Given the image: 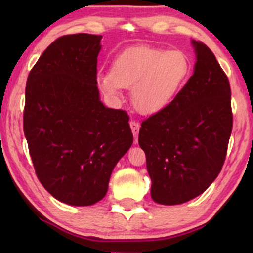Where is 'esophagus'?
<instances>
[{
	"label": "esophagus",
	"mask_w": 253,
	"mask_h": 253,
	"mask_svg": "<svg viewBox=\"0 0 253 253\" xmlns=\"http://www.w3.org/2000/svg\"><path fill=\"white\" fill-rule=\"evenodd\" d=\"M130 127H131V130H132V133L134 136V144H137L138 143V132H139L140 124L136 122V121H131Z\"/></svg>",
	"instance_id": "1"
}]
</instances>
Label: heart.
I'll use <instances>...</instances> for the list:
<instances>
[{
  "label": "heart",
  "mask_w": 253,
  "mask_h": 253,
  "mask_svg": "<svg viewBox=\"0 0 253 253\" xmlns=\"http://www.w3.org/2000/svg\"><path fill=\"white\" fill-rule=\"evenodd\" d=\"M190 62L181 50L134 47L117 55L112 71L100 78L101 91L114 100L122 87L131 89V100L138 112L146 115L167 108L184 84Z\"/></svg>",
  "instance_id": "b5f03b06"
}]
</instances>
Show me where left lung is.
<instances>
[{
	"mask_svg": "<svg viewBox=\"0 0 253 253\" xmlns=\"http://www.w3.org/2000/svg\"><path fill=\"white\" fill-rule=\"evenodd\" d=\"M193 75L167 108L141 123L151 196L178 205L202 195L222 169L233 129L230 85L206 44L191 41Z\"/></svg>",
	"mask_w": 253,
	"mask_h": 253,
	"instance_id": "1",
	"label": "left lung"
}]
</instances>
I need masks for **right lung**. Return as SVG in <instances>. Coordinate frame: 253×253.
I'll return each instance as SVG.
<instances>
[{"mask_svg":"<svg viewBox=\"0 0 253 253\" xmlns=\"http://www.w3.org/2000/svg\"><path fill=\"white\" fill-rule=\"evenodd\" d=\"M101 39L87 33L58 38L26 82L24 133L37 176L54 198L72 206L106 196L114 167L133 141L127 114L100 100Z\"/></svg>","mask_w":253,"mask_h":253,"instance_id":"1","label":"right lung"}]
</instances>
